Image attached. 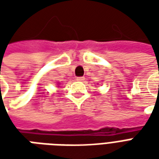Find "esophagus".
I'll use <instances>...</instances> for the list:
<instances>
[{
    "mask_svg": "<svg viewBox=\"0 0 159 159\" xmlns=\"http://www.w3.org/2000/svg\"><path fill=\"white\" fill-rule=\"evenodd\" d=\"M84 77L83 76H78V77H76V81H78V82H83L84 81Z\"/></svg>",
    "mask_w": 159,
    "mask_h": 159,
    "instance_id": "1",
    "label": "esophagus"
}]
</instances>
